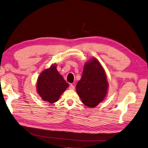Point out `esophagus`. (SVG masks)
Segmentation results:
<instances>
[{"label": "esophagus", "instance_id": "esophagus-1", "mask_svg": "<svg viewBox=\"0 0 148 148\" xmlns=\"http://www.w3.org/2000/svg\"><path fill=\"white\" fill-rule=\"evenodd\" d=\"M69 89H71V90H73V89H75V86H74L73 84H71L70 85V86H69Z\"/></svg>", "mask_w": 148, "mask_h": 148}]
</instances>
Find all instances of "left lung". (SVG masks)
<instances>
[{"instance_id":"1","label":"left lung","mask_w":148,"mask_h":148,"mask_svg":"<svg viewBox=\"0 0 148 148\" xmlns=\"http://www.w3.org/2000/svg\"><path fill=\"white\" fill-rule=\"evenodd\" d=\"M109 83L102 66L96 58L84 65L82 77L77 83L76 90L84 105L95 107L104 101Z\"/></svg>"}]
</instances>
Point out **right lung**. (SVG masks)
Segmentation results:
<instances>
[{"mask_svg":"<svg viewBox=\"0 0 148 148\" xmlns=\"http://www.w3.org/2000/svg\"><path fill=\"white\" fill-rule=\"evenodd\" d=\"M69 85L58 72L56 65L53 64L39 75L36 85L37 92L43 101L54 103L59 99Z\"/></svg>","mask_w":148,"mask_h":148,"instance_id":"right-lung-1","label":"right lung"}]
</instances>
